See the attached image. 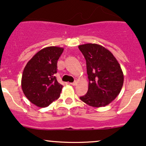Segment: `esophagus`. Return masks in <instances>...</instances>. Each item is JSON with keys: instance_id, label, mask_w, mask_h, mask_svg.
<instances>
[{"instance_id": "obj_1", "label": "esophagus", "mask_w": 146, "mask_h": 146, "mask_svg": "<svg viewBox=\"0 0 146 146\" xmlns=\"http://www.w3.org/2000/svg\"><path fill=\"white\" fill-rule=\"evenodd\" d=\"M77 81H75L74 82H71V83H70V84H71V85H73V86H76V84H77Z\"/></svg>"}]
</instances>
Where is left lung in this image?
I'll return each instance as SVG.
<instances>
[{"label":"left lung","instance_id":"obj_1","mask_svg":"<svg viewBox=\"0 0 146 146\" xmlns=\"http://www.w3.org/2000/svg\"><path fill=\"white\" fill-rule=\"evenodd\" d=\"M86 62L89 86L86 95L80 98L94 107H105L121 92L124 76L113 54L102 46L86 44L78 46Z\"/></svg>","mask_w":146,"mask_h":146}]
</instances>
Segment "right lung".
Wrapping results in <instances>:
<instances>
[{"instance_id":"add662e5","label":"right lung","mask_w":146,"mask_h":146,"mask_svg":"<svg viewBox=\"0 0 146 146\" xmlns=\"http://www.w3.org/2000/svg\"><path fill=\"white\" fill-rule=\"evenodd\" d=\"M63 48L49 46L40 50L24 68L21 87L24 95L33 104L46 107L60 98L63 86L56 79L57 60Z\"/></svg>"}]
</instances>
